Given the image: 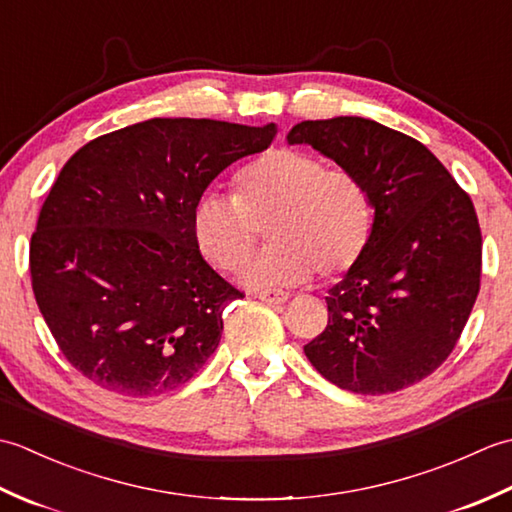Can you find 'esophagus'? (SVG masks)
Wrapping results in <instances>:
<instances>
[{
    "label": "esophagus",
    "instance_id": "34e87169",
    "mask_svg": "<svg viewBox=\"0 0 512 512\" xmlns=\"http://www.w3.org/2000/svg\"><path fill=\"white\" fill-rule=\"evenodd\" d=\"M257 297L268 303V306H281V303H286L290 299V295L284 290H262Z\"/></svg>",
    "mask_w": 512,
    "mask_h": 512
}]
</instances>
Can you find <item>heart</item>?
<instances>
[{
    "instance_id": "obj_1",
    "label": "heart",
    "mask_w": 512,
    "mask_h": 512,
    "mask_svg": "<svg viewBox=\"0 0 512 512\" xmlns=\"http://www.w3.org/2000/svg\"><path fill=\"white\" fill-rule=\"evenodd\" d=\"M259 228L270 246L239 279L248 288L332 279L356 266L372 233V202L354 173L325 169L297 149H273L237 171L233 198L204 193L191 231L200 253L220 270H237L253 253Z\"/></svg>"
}]
</instances>
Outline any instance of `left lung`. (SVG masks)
Masks as SVG:
<instances>
[{
	"label": "left lung",
	"mask_w": 512,
	"mask_h": 512,
	"mask_svg": "<svg viewBox=\"0 0 512 512\" xmlns=\"http://www.w3.org/2000/svg\"><path fill=\"white\" fill-rule=\"evenodd\" d=\"M310 145L363 182L374 209L365 253L330 288L328 325L303 352L354 394H391L447 361L480 292L473 202L416 138L361 116L303 121Z\"/></svg>",
	"instance_id": "1"
}]
</instances>
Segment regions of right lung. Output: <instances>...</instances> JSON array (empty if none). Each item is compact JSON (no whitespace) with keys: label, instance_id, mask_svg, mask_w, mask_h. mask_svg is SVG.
Segmentation results:
<instances>
[{"label":"right lung","instance_id":"1","mask_svg":"<svg viewBox=\"0 0 512 512\" xmlns=\"http://www.w3.org/2000/svg\"><path fill=\"white\" fill-rule=\"evenodd\" d=\"M275 134V123L151 118L65 162L30 239V277L59 350L94 385L149 398L209 361L242 292L200 255L193 206Z\"/></svg>","mask_w":512,"mask_h":512}]
</instances>
